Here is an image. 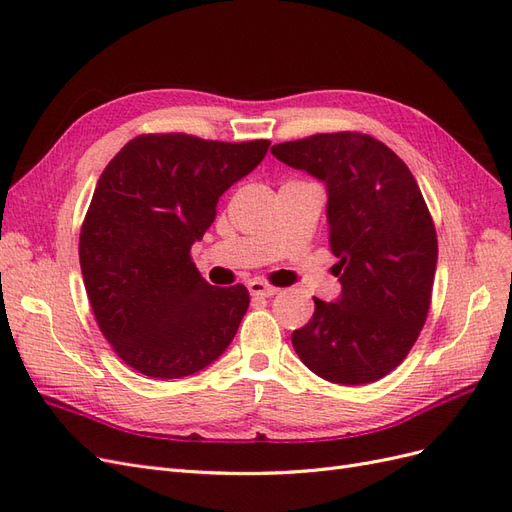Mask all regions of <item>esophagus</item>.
<instances>
[{
  "instance_id": "esophagus-1",
  "label": "esophagus",
  "mask_w": 512,
  "mask_h": 512,
  "mask_svg": "<svg viewBox=\"0 0 512 512\" xmlns=\"http://www.w3.org/2000/svg\"><path fill=\"white\" fill-rule=\"evenodd\" d=\"M247 288H250L254 297H273V294L280 292V288H275V286H271L267 282H260V280L250 282V286H247Z\"/></svg>"
}]
</instances>
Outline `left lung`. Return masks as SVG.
<instances>
[{
  "mask_svg": "<svg viewBox=\"0 0 512 512\" xmlns=\"http://www.w3.org/2000/svg\"><path fill=\"white\" fill-rule=\"evenodd\" d=\"M271 153L327 185L333 273L342 284L335 301L314 299L292 346L324 380L376 382L406 359L429 312L438 237L423 194L410 168L367 134H316Z\"/></svg>",
  "mask_w": 512,
  "mask_h": 512,
  "instance_id": "8db88e82",
  "label": "left lung"
}]
</instances>
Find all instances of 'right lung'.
I'll return each mask as SVG.
<instances>
[{
	"label": "right lung",
	"mask_w": 512,
	"mask_h": 512,
	"mask_svg": "<svg viewBox=\"0 0 512 512\" xmlns=\"http://www.w3.org/2000/svg\"><path fill=\"white\" fill-rule=\"evenodd\" d=\"M269 145L145 134L104 168L81 228V271L102 335L141 374L192 376L237 335L250 292L211 286L190 250L213 224L220 196Z\"/></svg>",
	"instance_id": "right-lung-1"
}]
</instances>
